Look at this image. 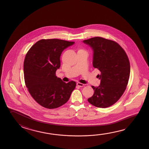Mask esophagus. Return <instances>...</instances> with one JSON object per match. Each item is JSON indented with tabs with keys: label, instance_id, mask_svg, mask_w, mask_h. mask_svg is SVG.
Returning <instances> with one entry per match:
<instances>
[{
	"label": "esophagus",
	"instance_id": "obj_1",
	"mask_svg": "<svg viewBox=\"0 0 149 149\" xmlns=\"http://www.w3.org/2000/svg\"><path fill=\"white\" fill-rule=\"evenodd\" d=\"M84 85V84H83L82 83H77V86H78V87H83Z\"/></svg>",
	"mask_w": 149,
	"mask_h": 149
}]
</instances>
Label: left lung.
<instances>
[{"label":"left lung","mask_w":149,"mask_h":149,"mask_svg":"<svg viewBox=\"0 0 149 149\" xmlns=\"http://www.w3.org/2000/svg\"><path fill=\"white\" fill-rule=\"evenodd\" d=\"M93 49V66L101 73L97 75L100 85L88 101L96 107L105 108L114 104L124 93L129 80L130 67L124 50L117 42L95 37L83 40Z\"/></svg>","instance_id":"obj_1"}]
</instances>
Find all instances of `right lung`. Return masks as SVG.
<instances>
[{
	"label": "right lung",
	"mask_w": 149,
	"mask_h": 149,
	"mask_svg": "<svg viewBox=\"0 0 149 149\" xmlns=\"http://www.w3.org/2000/svg\"><path fill=\"white\" fill-rule=\"evenodd\" d=\"M75 42L59 39H41L27 52L24 61L25 83L37 102L49 109L67 102L75 81L65 83L57 77L62 51Z\"/></svg>",
	"instance_id": "obj_1"
}]
</instances>
